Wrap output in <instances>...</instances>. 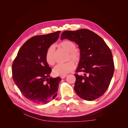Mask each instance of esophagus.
Instances as JSON below:
<instances>
[{
	"instance_id": "obj_1",
	"label": "esophagus",
	"mask_w": 128,
	"mask_h": 128,
	"mask_svg": "<svg viewBox=\"0 0 128 128\" xmlns=\"http://www.w3.org/2000/svg\"><path fill=\"white\" fill-rule=\"evenodd\" d=\"M67 76V75H64V76H61L60 77H61V78H65Z\"/></svg>"
}]
</instances>
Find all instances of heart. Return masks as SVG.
<instances>
[{
    "instance_id": "1",
    "label": "heart",
    "mask_w": 128,
    "mask_h": 128,
    "mask_svg": "<svg viewBox=\"0 0 128 128\" xmlns=\"http://www.w3.org/2000/svg\"><path fill=\"white\" fill-rule=\"evenodd\" d=\"M60 48L64 49L68 53L67 60H72L76 63H78L81 59V53L80 50L76 48V45L74 42L64 40L58 44ZM45 60L49 65L53 66L56 63L54 48L51 46L48 48L45 54ZM75 68V64L72 61H69L66 63L59 64L54 68L53 73L56 76H64L72 72Z\"/></svg>"
}]
</instances>
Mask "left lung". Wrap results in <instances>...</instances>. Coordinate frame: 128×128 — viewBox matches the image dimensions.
Returning <instances> with one entry per match:
<instances>
[{
  "mask_svg": "<svg viewBox=\"0 0 128 128\" xmlns=\"http://www.w3.org/2000/svg\"><path fill=\"white\" fill-rule=\"evenodd\" d=\"M68 39L78 45L81 59L75 74L74 90L80 98L92 101L102 96L110 86L114 72L113 55L97 34L86 29L64 31L61 40Z\"/></svg>",
  "mask_w": 128,
  "mask_h": 128,
  "instance_id": "obj_1",
  "label": "left lung"
}]
</instances>
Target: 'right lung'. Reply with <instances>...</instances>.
Masks as SVG:
<instances>
[{
    "label": "right lung",
    "mask_w": 128,
    "mask_h": 128,
    "mask_svg": "<svg viewBox=\"0 0 128 128\" xmlns=\"http://www.w3.org/2000/svg\"><path fill=\"white\" fill-rule=\"evenodd\" d=\"M60 31L30 38L23 45L12 64L13 79L25 97L34 103L46 104L57 96L59 77L52 78L45 60L48 48L59 37Z\"/></svg>",
    "instance_id": "obj_1"
}]
</instances>
